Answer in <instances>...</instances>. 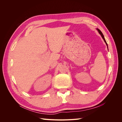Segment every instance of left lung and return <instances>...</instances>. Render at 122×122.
<instances>
[{"mask_svg":"<svg viewBox=\"0 0 122 122\" xmlns=\"http://www.w3.org/2000/svg\"><path fill=\"white\" fill-rule=\"evenodd\" d=\"M97 30H98V31H99V34L101 35V36L102 37V38L103 39V40H104L105 43L106 44V45L108 46V45H107V43H106V40H105V38H104V36H103V34H102V32L101 31V30H100V29H98V28H97ZM107 48H108V46H107Z\"/></svg>","mask_w":122,"mask_h":122,"instance_id":"obj_1","label":"left lung"}]
</instances>
